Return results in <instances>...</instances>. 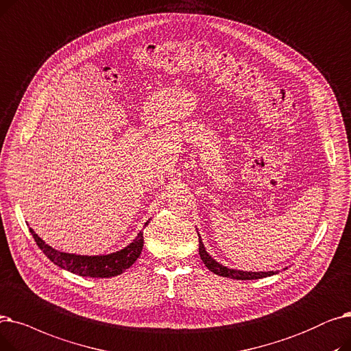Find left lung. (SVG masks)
I'll return each instance as SVG.
<instances>
[{
	"label": "left lung",
	"instance_id": "1",
	"mask_svg": "<svg viewBox=\"0 0 351 351\" xmlns=\"http://www.w3.org/2000/svg\"><path fill=\"white\" fill-rule=\"evenodd\" d=\"M199 237V236H198ZM199 244H198V253L199 257H202L203 263L206 264L207 269L210 271H213L217 276L221 277H227V278H232V280H257V278H263L267 276H273L276 274L274 271H260V273H252V271H240V270H232L228 269L226 265H221L220 263H217L214 258H211V256L206 252L204 244L202 241V239H198Z\"/></svg>",
	"mask_w": 351,
	"mask_h": 351
}]
</instances>
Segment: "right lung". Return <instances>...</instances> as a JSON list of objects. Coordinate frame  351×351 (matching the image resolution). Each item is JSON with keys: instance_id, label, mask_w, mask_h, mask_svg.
Here are the masks:
<instances>
[{"instance_id": "obj_1", "label": "right lung", "mask_w": 351, "mask_h": 351, "mask_svg": "<svg viewBox=\"0 0 351 351\" xmlns=\"http://www.w3.org/2000/svg\"><path fill=\"white\" fill-rule=\"evenodd\" d=\"M149 220L145 223V226ZM32 237H34L37 245L43 250L44 254L51 260L54 264L64 270H69L74 274L82 277H94V278H104V277H114L125 271L128 267L136 263L140 257L141 250L144 245L143 231L138 232L136 240L132 241L125 248L120 250L117 253H111L107 256H75L69 253L57 252L56 248L45 244L32 228H29Z\"/></svg>"}]
</instances>
